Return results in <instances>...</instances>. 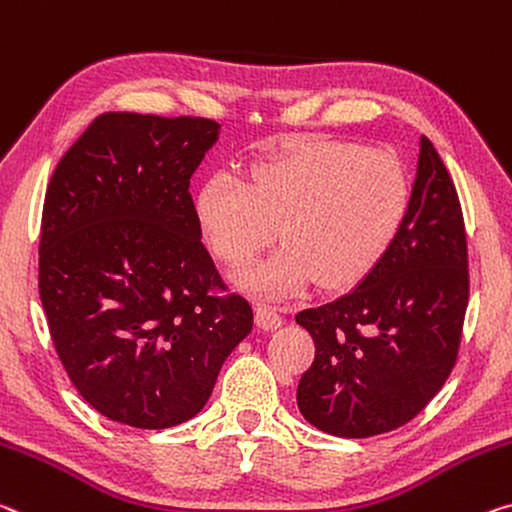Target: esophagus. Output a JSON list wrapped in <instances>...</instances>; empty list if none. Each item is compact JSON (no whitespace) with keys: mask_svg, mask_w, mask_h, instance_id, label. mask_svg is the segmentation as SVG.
Listing matches in <instances>:
<instances>
[{"mask_svg":"<svg viewBox=\"0 0 512 512\" xmlns=\"http://www.w3.org/2000/svg\"><path fill=\"white\" fill-rule=\"evenodd\" d=\"M255 321H257V326L262 328V330H278L282 323H285V319H282V316L275 312V307H271V305L257 307Z\"/></svg>","mask_w":512,"mask_h":512,"instance_id":"obj_1","label":"esophagus"}]
</instances>
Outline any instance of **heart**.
<instances>
[{
  "label": "heart",
  "mask_w": 512,
  "mask_h": 512,
  "mask_svg": "<svg viewBox=\"0 0 512 512\" xmlns=\"http://www.w3.org/2000/svg\"><path fill=\"white\" fill-rule=\"evenodd\" d=\"M410 175L389 150L298 145L253 164L248 182L218 173L200 186L196 216L221 262L243 266L280 237L271 257L237 275L259 298L296 296L319 278L353 287L383 262L405 223Z\"/></svg>",
  "instance_id": "1"
}]
</instances>
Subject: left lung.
<instances>
[{
	"instance_id": "1",
	"label": "left lung",
	"mask_w": 512,
	"mask_h": 512,
	"mask_svg": "<svg viewBox=\"0 0 512 512\" xmlns=\"http://www.w3.org/2000/svg\"><path fill=\"white\" fill-rule=\"evenodd\" d=\"M467 298L460 200L421 136L410 209L392 250L348 294L296 314L316 346L298 383L300 415L348 440L408 424L456 364Z\"/></svg>"
}]
</instances>
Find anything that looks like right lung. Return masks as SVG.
Masks as SVG:
<instances>
[{
  "label": "right lung",
  "mask_w": 512,
  "mask_h": 512,
  "mask_svg": "<svg viewBox=\"0 0 512 512\" xmlns=\"http://www.w3.org/2000/svg\"><path fill=\"white\" fill-rule=\"evenodd\" d=\"M207 118L109 111L56 166L45 193L38 289L63 369L118 424L196 417L253 330L202 246L191 177L218 141Z\"/></svg>",
  "instance_id": "add662e5"
}]
</instances>
